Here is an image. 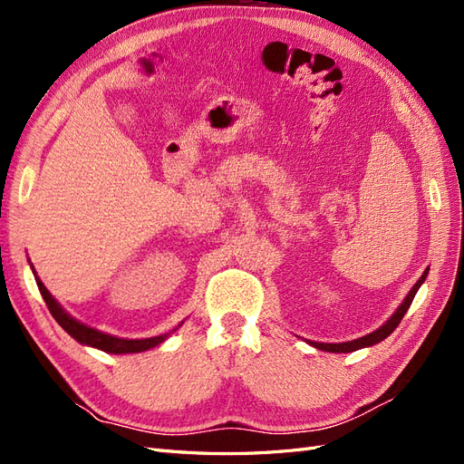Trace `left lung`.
Masks as SVG:
<instances>
[{
  "label": "left lung",
  "instance_id": "obj_1",
  "mask_svg": "<svg viewBox=\"0 0 464 464\" xmlns=\"http://www.w3.org/2000/svg\"><path fill=\"white\" fill-rule=\"evenodd\" d=\"M426 275H428V269L424 271V275L420 276V280L418 283L412 286V290L409 292V296L404 298V302L399 305V310L391 315V319L385 323V325H382L379 327L377 331H373V333H370V334H366V336H362V339H356V341H350V343H339V344H327V343H312L315 348H319V350H327V353H354V350H360V348H366V346H372V344H377V343H382L383 339H387V336L395 331L397 327H399V323H401V319L404 317V314L409 312V307H411V304H412V300H414V296H416V292H418V288L422 286V283L426 280Z\"/></svg>",
  "mask_w": 464,
  "mask_h": 464
}]
</instances>
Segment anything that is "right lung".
I'll return each mask as SVG.
<instances>
[{"label": "right lung", "instance_id": "1", "mask_svg": "<svg viewBox=\"0 0 464 464\" xmlns=\"http://www.w3.org/2000/svg\"><path fill=\"white\" fill-rule=\"evenodd\" d=\"M36 285H38V290L42 294V298H44V302L48 305L50 314L53 315V319L58 321L60 325L81 344L94 346V348L104 350V353H110V354H130V353H143V350H149L152 346H157L168 336V334H160V336H152V339L128 341V339H118V336H111V334L101 333V331H96V329H91L87 325H82V323L75 321L73 317H69L63 312V307L52 298V294L46 290V286L42 285L38 278H36Z\"/></svg>", "mask_w": 464, "mask_h": 464}]
</instances>
